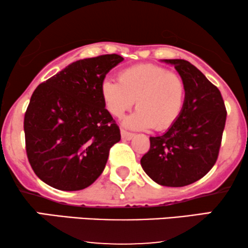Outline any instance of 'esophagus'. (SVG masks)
Instances as JSON below:
<instances>
[{"label":"esophagus","mask_w":248,"mask_h":248,"mask_svg":"<svg viewBox=\"0 0 248 248\" xmlns=\"http://www.w3.org/2000/svg\"><path fill=\"white\" fill-rule=\"evenodd\" d=\"M121 137H122V140L124 141H130L133 139L134 134L133 133H130V132L125 131V130H121Z\"/></svg>","instance_id":"obj_1"}]
</instances>
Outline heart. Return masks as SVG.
<instances>
[{
    "label": "heart",
    "mask_w": 248,
    "mask_h": 248,
    "mask_svg": "<svg viewBox=\"0 0 248 248\" xmlns=\"http://www.w3.org/2000/svg\"><path fill=\"white\" fill-rule=\"evenodd\" d=\"M101 97L108 111L123 117L137 100L139 109L124 121L133 130H167L181 116L185 103V83L176 73L155 64H138L122 70L118 81L105 79Z\"/></svg>",
    "instance_id": "obj_1"
}]
</instances>
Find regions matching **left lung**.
I'll return each instance as SVG.
<instances>
[{
    "instance_id": "obj_1",
    "label": "left lung",
    "mask_w": 248,
    "mask_h": 248,
    "mask_svg": "<svg viewBox=\"0 0 248 248\" xmlns=\"http://www.w3.org/2000/svg\"><path fill=\"white\" fill-rule=\"evenodd\" d=\"M175 66L185 83L182 114L164 134L150 137L141 166L152 181L182 187L209 172L218 159L227 110L218 88L185 60H162Z\"/></svg>"
}]
</instances>
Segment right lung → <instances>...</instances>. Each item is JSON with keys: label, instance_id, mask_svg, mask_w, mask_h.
Returning <instances> with one entry per match:
<instances>
[{"label": "right lung", "instance_id": "add662e5", "mask_svg": "<svg viewBox=\"0 0 248 248\" xmlns=\"http://www.w3.org/2000/svg\"><path fill=\"white\" fill-rule=\"evenodd\" d=\"M123 60L117 54L79 60L33 91L23 122L26 151L47 185L79 191L103 172L121 132L105 108L100 86Z\"/></svg>", "mask_w": 248, "mask_h": 248}]
</instances>
